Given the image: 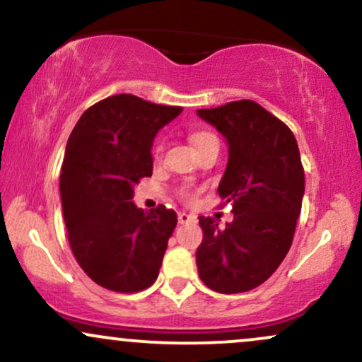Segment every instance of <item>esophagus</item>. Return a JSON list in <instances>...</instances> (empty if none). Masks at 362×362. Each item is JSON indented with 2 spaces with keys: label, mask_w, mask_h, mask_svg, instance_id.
Wrapping results in <instances>:
<instances>
[{
  "label": "esophagus",
  "mask_w": 362,
  "mask_h": 362,
  "mask_svg": "<svg viewBox=\"0 0 362 362\" xmlns=\"http://www.w3.org/2000/svg\"><path fill=\"white\" fill-rule=\"evenodd\" d=\"M177 219H178V223H180V224H185V223H194V221H195V216H192V214H187V213H178Z\"/></svg>",
  "instance_id": "1"
}]
</instances>
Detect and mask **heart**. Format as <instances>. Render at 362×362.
I'll return each instance as SVG.
<instances>
[{
	"label": "heart",
	"mask_w": 362,
	"mask_h": 362,
	"mask_svg": "<svg viewBox=\"0 0 362 362\" xmlns=\"http://www.w3.org/2000/svg\"><path fill=\"white\" fill-rule=\"evenodd\" d=\"M190 141H192L195 149H201V148L207 146V144L218 143V138H216L213 132L197 131V132H194L192 136H190ZM161 153H163V143H161V141H156V143L153 144V158H155V160H160ZM180 194H182V197H184V199H192L194 197V194L190 192L189 189H184Z\"/></svg>",
	"instance_id": "obj_1"
}]
</instances>
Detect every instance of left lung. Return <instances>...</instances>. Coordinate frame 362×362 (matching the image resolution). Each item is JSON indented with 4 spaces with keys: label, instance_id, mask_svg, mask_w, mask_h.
I'll use <instances>...</instances> for the list:
<instances>
[{
    "label": "left lung",
    "instance_id": "1",
    "mask_svg": "<svg viewBox=\"0 0 362 362\" xmlns=\"http://www.w3.org/2000/svg\"><path fill=\"white\" fill-rule=\"evenodd\" d=\"M197 114L230 146L218 194L235 214L223 230L216 219L199 216V277L216 293H245L276 272L293 243L305 194L300 149L291 129L253 100Z\"/></svg>",
    "mask_w": 362,
    "mask_h": 362
}]
</instances>
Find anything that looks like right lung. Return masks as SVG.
<instances>
[{"label":"right lung","mask_w":362,"mask_h":362,"mask_svg":"<svg viewBox=\"0 0 362 362\" xmlns=\"http://www.w3.org/2000/svg\"><path fill=\"white\" fill-rule=\"evenodd\" d=\"M182 112L120 93L85 110L61 168V202L74 259L91 281L115 293H138L156 281L175 211L139 209L141 178L151 177L156 132Z\"/></svg>","instance_id":"1"}]
</instances>
